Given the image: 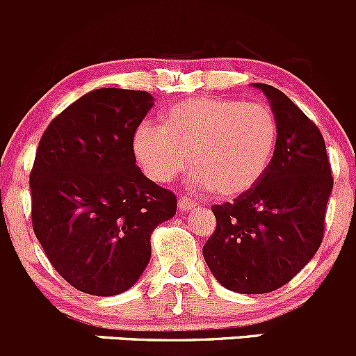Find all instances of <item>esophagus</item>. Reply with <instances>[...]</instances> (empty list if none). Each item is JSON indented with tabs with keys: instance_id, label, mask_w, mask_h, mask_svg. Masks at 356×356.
<instances>
[{
	"instance_id": "obj_1",
	"label": "esophagus",
	"mask_w": 356,
	"mask_h": 356,
	"mask_svg": "<svg viewBox=\"0 0 356 356\" xmlns=\"http://www.w3.org/2000/svg\"><path fill=\"white\" fill-rule=\"evenodd\" d=\"M195 206H197L195 200L186 199V197H179V199H178V209L183 211V213H186V211L193 209V207H195Z\"/></svg>"
}]
</instances>
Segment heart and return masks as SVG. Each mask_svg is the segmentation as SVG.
I'll return each instance as SVG.
<instances>
[{
    "label": "heart",
    "instance_id": "b5f03b06",
    "mask_svg": "<svg viewBox=\"0 0 356 356\" xmlns=\"http://www.w3.org/2000/svg\"><path fill=\"white\" fill-rule=\"evenodd\" d=\"M279 138L272 108L234 98H185L161 115V128L140 124L133 152L143 173L164 183L181 173L227 199L254 188L268 171Z\"/></svg>",
    "mask_w": 356,
    "mask_h": 356
}]
</instances>
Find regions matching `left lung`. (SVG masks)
<instances>
[{
    "instance_id": "left-lung-1",
    "label": "left lung",
    "mask_w": 356,
    "mask_h": 356,
    "mask_svg": "<svg viewBox=\"0 0 356 356\" xmlns=\"http://www.w3.org/2000/svg\"><path fill=\"white\" fill-rule=\"evenodd\" d=\"M252 86L268 98L279 122L275 152L254 188L211 207L216 230L202 254L223 287L265 294L286 286L318 251L334 179L315 122L277 88Z\"/></svg>"
}]
</instances>
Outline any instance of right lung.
Returning a JSON list of instances; mask_svg holds the SVG:
<instances>
[{
  "label": "right lung",
  "instance_id": "right-lung-1",
  "mask_svg": "<svg viewBox=\"0 0 356 356\" xmlns=\"http://www.w3.org/2000/svg\"><path fill=\"white\" fill-rule=\"evenodd\" d=\"M154 97L100 88L60 112L31 171L33 228L48 259L77 291L115 296L136 284L150 235L177 213V197L136 166L133 135Z\"/></svg>",
  "mask_w": 356,
  "mask_h": 356
}]
</instances>
